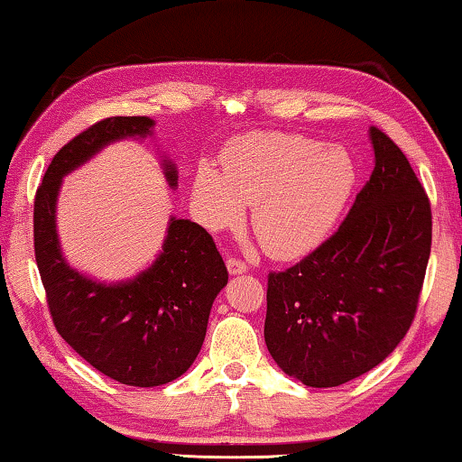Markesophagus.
Returning a JSON list of instances; mask_svg holds the SVG:
<instances>
[{
	"label": "esophagus",
	"instance_id": "1",
	"mask_svg": "<svg viewBox=\"0 0 462 462\" xmlns=\"http://www.w3.org/2000/svg\"><path fill=\"white\" fill-rule=\"evenodd\" d=\"M226 267H228V273L230 275H243V273H246V271H248V267L245 265V263L238 261V259H228V261H226Z\"/></svg>",
	"mask_w": 462,
	"mask_h": 462
}]
</instances>
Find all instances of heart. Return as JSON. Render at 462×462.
Masks as SVG:
<instances>
[{
	"label": "heart",
	"mask_w": 462,
	"mask_h": 462,
	"mask_svg": "<svg viewBox=\"0 0 462 462\" xmlns=\"http://www.w3.org/2000/svg\"><path fill=\"white\" fill-rule=\"evenodd\" d=\"M224 168L197 166L191 199L209 230L238 224L253 203L251 224L273 257L294 259L317 248L333 230L357 182L351 153L317 139L259 131L224 152Z\"/></svg>",
	"instance_id": "b5f03b06"
}]
</instances>
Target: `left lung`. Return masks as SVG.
<instances>
[{"instance_id":"obj_1","label":"left lung","mask_w":462,"mask_h":462,"mask_svg":"<svg viewBox=\"0 0 462 462\" xmlns=\"http://www.w3.org/2000/svg\"><path fill=\"white\" fill-rule=\"evenodd\" d=\"M374 171L331 238L269 273L265 343L312 389L346 384L389 357L411 327L431 246L428 195L405 153L368 129Z\"/></svg>"}]
</instances>
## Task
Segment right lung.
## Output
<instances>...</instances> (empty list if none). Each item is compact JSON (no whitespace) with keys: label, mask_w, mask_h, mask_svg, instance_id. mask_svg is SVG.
<instances>
[{"label":"right lung","mask_w":462,"mask_h":462,"mask_svg":"<svg viewBox=\"0 0 462 462\" xmlns=\"http://www.w3.org/2000/svg\"><path fill=\"white\" fill-rule=\"evenodd\" d=\"M150 116H111L73 137L51 160L34 199V254L57 331L102 374L129 386H160L185 374L199 356L216 296L228 271L199 224L168 217L162 248L121 282L86 275L65 259L57 232L63 179L123 139L153 135ZM168 187L179 171L160 156Z\"/></svg>","instance_id":"add662e5"}]
</instances>
